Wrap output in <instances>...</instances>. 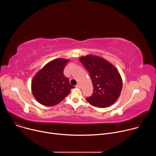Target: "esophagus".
Masks as SVG:
<instances>
[{
  "label": "esophagus",
  "mask_w": 156,
  "mask_h": 156,
  "mask_svg": "<svg viewBox=\"0 0 156 156\" xmlns=\"http://www.w3.org/2000/svg\"><path fill=\"white\" fill-rule=\"evenodd\" d=\"M76 87H78V88H80V84L79 83H78L76 85Z\"/></svg>",
  "instance_id": "34e87169"
}]
</instances>
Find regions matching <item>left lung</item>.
Here are the masks:
<instances>
[{
	"label": "left lung",
	"mask_w": 156,
	"mask_h": 156,
	"mask_svg": "<svg viewBox=\"0 0 156 156\" xmlns=\"http://www.w3.org/2000/svg\"><path fill=\"white\" fill-rule=\"evenodd\" d=\"M80 60L90 73L93 85V93L86 98L87 101L99 108L112 105L122 89V80L118 70L98 56L88 55L80 57Z\"/></svg>",
	"instance_id": "left-lung-1"
}]
</instances>
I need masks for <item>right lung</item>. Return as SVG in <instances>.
Instances as JSON below:
<instances>
[{
  "label": "right lung",
  "mask_w": 156,
  "mask_h": 156,
  "mask_svg": "<svg viewBox=\"0 0 156 156\" xmlns=\"http://www.w3.org/2000/svg\"><path fill=\"white\" fill-rule=\"evenodd\" d=\"M69 60L57 58L47 63L34 76L31 90L35 99L43 105L53 106L61 102L74 87L63 75Z\"/></svg>",
  "instance_id": "right-lung-1"
}]
</instances>
